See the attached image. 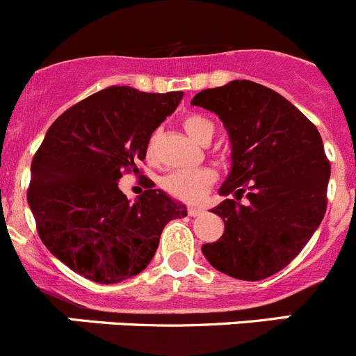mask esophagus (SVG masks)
Segmentation results:
<instances>
[{"label":"esophagus","instance_id":"esophagus-1","mask_svg":"<svg viewBox=\"0 0 356 356\" xmlns=\"http://www.w3.org/2000/svg\"><path fill=\"white\" fill-rule=\"evenodd\" d=\"M202 212H204V211H202L200 207H189L188 209V214L191 216V218H197V216H200Z\"/></svg>","mask_w":356,"mask_h":356}]
</instances>
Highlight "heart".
I'll use <instances>...</instances> for the list:
<instances>
[{
    "label": "heart",
    "instance_id": "heart-1",
    "mask_svg": "<svg viewBox=\"0 0 356 356\" xmlns=\"http://www.w3.org/2000/svg\"><path fill=\"white\" fill-rule=\"evenodd\" d=\"M182 126H184L186 133L189 137L198 142L200 145L211 144L214 138L216 126L211 119L204 118L200 114H189L182 119ZM156 154V137H151L147 144V156L154 158ZM218 175L211 168H200V170L191 172H174L168 174L167 177L161 181L163 189L174 198L184 202H197L204 197L209 191L212 184L216 182Z\"/></svg>",
    "mask_w": 356,
    "mask_h": 356
}]
</instances>
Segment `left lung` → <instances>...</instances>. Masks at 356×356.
<instances>
[{"mask_svg":"<svg viewBox=\"0 0 356 356\" xmlns=\"http://www.w3.org/2000/svg\"><path fill=\"white\" fill-rule=\"evenodd\" d=\"M191 105L214 112L228 131L232 168L214 214L225 232L202 245L216 270L260 281L286 267L327 211L330 161L316 126L286 98L251 81L204 89ZM246 193L248 202H238Z\"/></svg>","mask_w":356,"mask_h":356,"instance_id":"left-lung-1","label":"left lung"}]
</instances>
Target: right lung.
<instances>
[{
  "label": "right lung",
  "instance_id": "1",
  "mask_svg": "<svg viewBox=\"0 0 356 356\" xmlns=\"http://www.w3.org/2000/svg\"><path fill=\"white\" fill-rule=\"evenodd\" d=\"M182 91L111 86L59 115L31 163L28 204L45 248L99 284L140 274L168 221L186 205L159 189L129 202L118 182L138 174L151 135L177 108Z\"/></svg>",
  "mask_w": 356,
  "mask_h": 356
}]
</instances>
